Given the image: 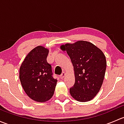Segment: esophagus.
<instances>
[{
	"label": "esophagus",
	"instance_id": "esophagus-1",
	"mask_svg": "<svg viewBox=\"0 0 124 124\" xmlns=\"http://www.w3.org/2000/svg\"><path fill=\"white\" fill-rule=\"evenodd\" d=\"M65 76V73L64 72H63L61 75H60V77H61V78H63V77H64Z\"/></svg>",
	"mask_w": 124,
	"mask_h": 124
}]
</instances>
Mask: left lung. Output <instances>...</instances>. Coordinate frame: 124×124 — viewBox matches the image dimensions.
<instances>
[{
  "label": "left lung",
  "mask_w": 124,
  "mask_h": 124,
  "mask_svg": "<svg viewBox=\"0 0 124 124\" xmlns=\"http://www.w3.org/2000/svg\"><path fill=\"white\" fill-rule=\"evenodd\" d=\"M61 48L67 51L74 70L75 83L70 87V94L80 102L91 100L99 92L104 78L107 64L104 54L87 41L66 44Z\"/></svg>",
  "instance_id": "8db88e82"
}]
</instances>
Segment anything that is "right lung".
<instances>
[{"label":"right lung","instance_id":"right-lung-1","mask_svg":"<svg viewBox=\"0 0 124 124\" xmlns=\"http://www.w3.org/2000/svg\"><path fill=\"white\" fill-rule=\"evenodd\" d=\"M48 54L47 48L35 47L26 56L20 68V80L24 91L37 102L49 100L57 82L53 77L52 65L47 61Z\"/></svg>","mask_w":124,"mask_h":124}]
</instances>
